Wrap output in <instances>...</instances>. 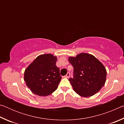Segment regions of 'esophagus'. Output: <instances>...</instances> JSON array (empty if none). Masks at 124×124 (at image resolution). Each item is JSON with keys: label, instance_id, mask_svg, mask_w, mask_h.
I'll return each mask as SVG.
<instances>
[{"label": "esophagus", "instance_id": "obj_1", "mask_svg": "<svg viewBox=\"0 0 124 124\" xmlns=\"http://www.w3.org/2000/svg\"><path fill=\"white\" fill-rule=\"evenodd\" d=\"M70 77V73H68L66 75H65V76H64V77L66 78H68Z\"/></svg>", "mask_w": 124, "mask_h": 124}]
</instances>
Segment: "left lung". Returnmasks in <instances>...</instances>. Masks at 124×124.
I'll use <instances>...</instances> for the list:
<instances>
[{"instance_id": "8db88e82", "label": "left lung", "mask_w": 124, "mask_h": 124, "mask_svg": "<svg viewBox=\"0 0 124 124\" xmlns=\"http://www.w3.org/2000/svg\"><path fill=\"white\" fill-rule=\"evenodd\" d=\"M68 60L74 68L73 78L69 79L74 91L84 97L97 93L106 81L107 71L102 63L86 53L69 57Z\"/></svg>"}]
</instances>
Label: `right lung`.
Instances as JSON below:
<instances>
[{
	"label": "right lung",
	"instance_id": "1",
	"mask_svg": "<svg viewBox=\"0 0 124 124\" xmlns=\"http://www.w3.org/2000/svg\"><path fill=\"white\" fill-rule=\"evenodd\" d=\"M57 60L52 54H41L26 69L24 80L33 93L47 96L57 89L62 77L56 65Z\"/></svg>",
	"mask_w": 124,
	"mask_h": 124
}]
</instances>
